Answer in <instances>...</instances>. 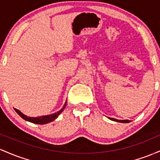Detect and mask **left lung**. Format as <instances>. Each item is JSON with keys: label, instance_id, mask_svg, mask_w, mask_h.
<instances>
[{"label": "left lung", "instance_id": "8db88e82", "mask_svg": "<svg viewBox=\"0 0 160 160\" xmlns=\"http://www.w3.org/2000/svg\"><path fill=\"white\" fill-rule=\"evenodd\" d=\"M109 119L112 120V121H116V122H125V123H127V122H129V120L128 119H125V120H119V119H113V118H109Z\"/></svg>", "mask_w": 160, "mask_h": 160}]
</instances>
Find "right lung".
<instances>
[{"label": "right lung", "mask_w": 160, "mask_h": 160, "mask_svg": "<svg viewBox=\"0 0 160 160\" xmlns=\"http://www.w3.org/2000/svg\"><path fill=\"white\" fill-rule=\"evenodd\" d=\"M66 106V103L64 104L62 109H61V110L59 111V112H55V113L51 114V115H48V116H40V117H36V118L28 117V116H26V115L22 114V112H20V111L18 110V109H15V111L17 112L18 114H19V116H21V117H22L23 119L26 120V121L30 122L35 123V124H38V125H43V124H47L48 122H51L53 121V120H54L55 119H57V116H58L59 115H60L61 112H62V110H63L64 108H65Z\"/></svg>", "instance_id": "obj_1"}]
</instances>
